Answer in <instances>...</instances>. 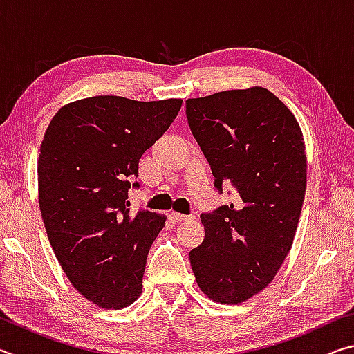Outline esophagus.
Listing matches in <instances>:
<instances>
[{"mask_svg": "<svg viewBox=\"0 0 354 354\" xmlns=\"http://www.w3.org/2000/svg\"><path fill=\"white\" fill-rule=\"evenodd\" d=\"M171 218L175 220V221H187V220H192V215H184V214L171 212Z\"/></svg>", "mask_w": 354, "mask_h": 354, "instance_id": "34e87169", "label": "esophagus"}]
</instances>
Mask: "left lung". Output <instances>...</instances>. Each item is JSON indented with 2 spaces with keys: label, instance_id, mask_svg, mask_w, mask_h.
<instances>
[{
  "label": "left lung",
  "instance_id": "left-lung-1",
  "mask_svg": "<svg viewBox=\"0 0 354 354\" xmlns=\"http://www.w3.org/2000/svg\"><path fill=\"white\" fill-rule=\"evenodd\" d=\"M189 128L214 187L237 203L203 212L205 241L189 253L196 283L217 303H242L274 278L290 251L306 190L297 118L263 87L185 101Z\"/></svg>",
  "mask_w": 354,
  "mask_h": 354
}]
</instances>
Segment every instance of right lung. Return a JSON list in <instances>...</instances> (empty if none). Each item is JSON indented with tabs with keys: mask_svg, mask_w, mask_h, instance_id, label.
<instances>
[{
	"mask_svg": "<svg viewBox=\"0 0 354 354\" xmlns=\"http://www.w3.org/2000/svg\"><path fill=\"white\" fill-rule=\"evenodd\" d=\"M183 100L92 97L59 109L40 147L39 205L57 261L77 292L101 308H127L142 292L162 215L131 214L139 159L162 137Z\"/></svg>",
	"mask_w": 354,
	"mask_h": 354,
	"instance_id": "obj_1",
	"label": "right lung"
}]
</instances>
